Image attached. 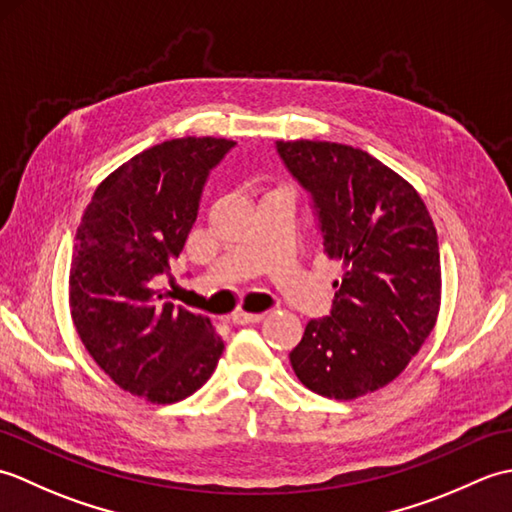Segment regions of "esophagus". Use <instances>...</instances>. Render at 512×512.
<instances>
[{"label":"esophagus","instance_id":"1","mask_svg":"<svg viewBox=\"0 0 512 512\" xmlns=\"http://www.w3.org/2000/svg\"><path fill=\"white\" fill-rule=\"evenodd\" d=\"M264 321V314H257V312H233V323L235 325H253V323H259Z\"/></svg>","mask_w":512,"mask_h":512}]
</instances>
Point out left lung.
Wrapping results in <instances>:
<instances>
[{
  "label": "left lung",
  "instance_id": "left-lung-1",
  "mask_svg": "<svg viewBox=\"0 0 512 512\" xmlns=\"http://www.w3.org/2000/svg\"><path fill=\"white\" fill-rule=\"evenodd\" d=\"M310 191L323 253L341 262L330 317L312 319L290 352L310 391L334 400L389 385L438 321V233L418 191L363 149L325 140H277Z\"/></svg>",
  "mask_w": 512,
  "mask_h": 512
}]
</instances>
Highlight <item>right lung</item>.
<instances>
[{
    "label": "right lung",
    "mask_w": 512,
    "mask_h": 512,
    "mask_svg": "<svg viewBox=\"0 0 512 512\" xmlns=\"http://www.w3.org/2000/svg\"><path fill=\"white\" fill-rule=\"evenodd\" d=\"M233 145L226 138L187 136L145 149L96 187L76 228L74 328L118 387L154 405L198 391L224 352L209 317L160 303L154 284L171 277L209 171Z\"/></svg>",
    "instance_id": "add662e5"
}]
</instances>
